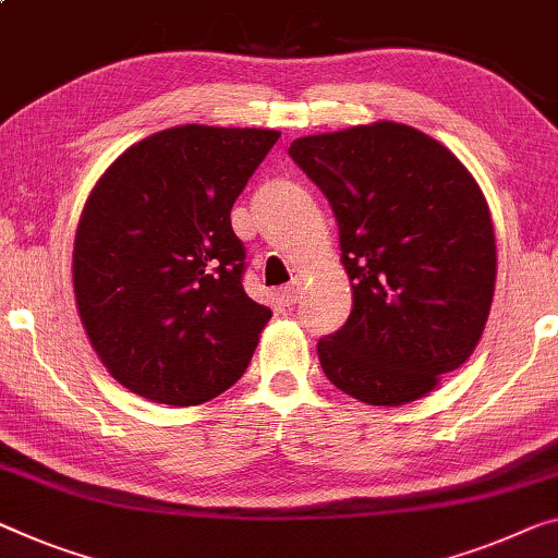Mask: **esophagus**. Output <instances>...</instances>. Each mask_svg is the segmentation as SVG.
Wrapping results in <instances>:
<instances>
[{"mask_svg":"<svg viewBox=\"0 0 558 558\" xmlns=\"http://www.w3.org/2000/svg\"><path fill=\"white\" fill-rule=\"evenodd\" d=\"M299 296H302V284H299V279L289 281V284L281 287L279 291V299L284 306H294L299 302Z\"/></svg>","mask_w":558,"mask_h":558,"instance_id":"obj_1","label":"esophagus"}]
</instances>
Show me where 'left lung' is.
I'll list each match as a JSON object with an SVG mask.
<instances>
[{"mask_svg": "<svg viewBox=\"0 0 558 558\" xmlns=\"http://www.w3.org/2000/svg\"><path fill=\"white\" fill-rule=\"evenodd\" d=\"M327 196L354 306L319 339L327 379L372 407L422 399L471 356L496 281L494 225L469 169L414 126L376 122L294 140Z\"/></svg>", "mask_w": 558, "mask_h": 558, "instance_id": "obj_1", "label": "left lung"}]
</instances>
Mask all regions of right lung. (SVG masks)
Listing matches in <instances>:
<instances>
[{
    "instance_id": "1",
    "label": "right lung",
    "mask_w": 558,
    "mask_h": 558,
    "mask_svg": "<svg viewBox=\"0 0 558 558\" xmlns=\"http://www.w3.org/2000/svg\"><path fill=\"white\" fill-rule=\"evenodd\" d=\"M277 140L174 126L126 149L92 190L74 239L76 308L122 387L194 407L242 379L271 312L244 291L231 207Z\"/></svg>"
}]
</instances>
